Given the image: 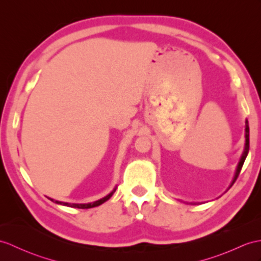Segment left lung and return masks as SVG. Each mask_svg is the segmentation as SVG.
I'll list each match as a JSON object with an SVG mask.
<instances>
[{
	"instance_id": "1",
	"label": "left lung",
	"mask_w": 261,
	"mask_h": 261,
	"mask_svg": "<svg viewBox=\"0 0 261 261\" xmlns=\"http://www.w3.org/2000/svg\"><path fill=\"white\" fill-rule=\"evenodd\" d=\"M245 132H246V133H245L246 141H245L244 152H242L241 158H240V160H239V162H238V166H237V168H236L234 177H233V179H232V181H231V184H230L229 188L234 184L236 180H237L238 175H239V173H240L241 168H242V166H244V162H245V160H246V158H247V155H248V152H249V125H248V121H247V120H246V129H245ZM229 188H228V189H229Z\"/></svg>"
}]
</instances>
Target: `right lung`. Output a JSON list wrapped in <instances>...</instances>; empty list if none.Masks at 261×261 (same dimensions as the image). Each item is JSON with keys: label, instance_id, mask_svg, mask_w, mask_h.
<instances>
[{"label": "right lung", "instance_id": "1", "mask_svg": "<svg viewBox=\"0 0 261 261\" xmlns=\"http://www.w3.org/2000/svg\"><path fill=\"white\" fill-rule=\"evenodd\" d=\"M117 190V187L114 188V189L109 193V195H107L106 197H103L102 199H99L96 200V201H93V202H89V203H69V202H62V201H58V200H53L51 199L53 202H56L58 204H62V205H66V207H72V208H79V209H89V208H93V207H98V205L102 204L103 202L108 201L109 199H110L112 197V195L114 192H116Z\"/></svg>", "mask_w": 261, "mask_h": 261}]
</instances>
